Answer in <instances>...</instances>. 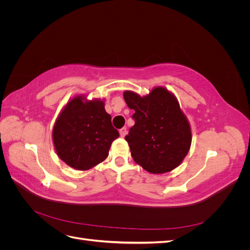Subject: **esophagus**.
Masks as SVG:
<instances>
[{
	"label": "esophagus",
	"instance_id": "esophagus-1",
	"mask_svg": "<svg viewBox=\"0 0 250 250\" xmlns=\"http://www.w3.org/2000/svg\"><path fill=\"white\" fill-rule=\"evenodd\" d=\"M126 134H127V129H126L125 127H124V128H122V129H120V135H121V137L124 138Z\"/></svg>",
	"mask_w": 250,
	"mask_h": 250
}]
</instances>
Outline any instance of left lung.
Wrapping results in <instances>:
<instances>
[{"label":"left lung","instance_id":"8db88e82","mask_svg":"<svg viewBox=\"0 0 250 250\" xmlns=\"http://www.w3.org/2000/svg\"><path fill=\"white\" fill-rule=\"evenodd\" d=\"M134 110V125L125 137L134 162L153 174L169 172L180 165L191 146V128L176 98L164 87L148 96L124 93Z\"/></svg>","mask_w":250,"mask_h":250}]
</instances>
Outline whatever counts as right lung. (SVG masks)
<instances>
[{
    "instance_id": "obj_1",
    "label": "right lung",
    "mask_w": 250,
    "mask_h": 250,
    "mask_svg": "<svg viewBox=\"0 0 250 250\" xmlns=\"http://www.w3.org/2000/svg\"><path fill=\"white\" fill-rule=\"evenodd\" d=\"M119 138L111 117L99 100L84 102L74 98L60 113L53 128V142L60 160L77 170H88L108 155Z\"/></svg>"
}]
</instances>
